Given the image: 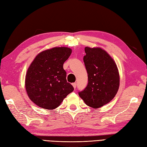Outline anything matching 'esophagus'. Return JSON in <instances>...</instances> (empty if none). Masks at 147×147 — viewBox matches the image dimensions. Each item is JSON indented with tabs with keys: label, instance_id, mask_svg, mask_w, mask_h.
<instances>
[{
	"label": "esophagus",
	"instance_id": "esophagus-1",
	"mask_svg": "<svg viewBox=\"0 0 147 147\" xmlns=\"http://www.w3.org/2000/svg\"><path fill=\"white\" fill-rule=\"evenodd\" d=\"M72 84H73V86L74 89H76V83H73Z\"/></svg>",
	"mask_w": 147,
	"mask_h": 147
}]
</instances>
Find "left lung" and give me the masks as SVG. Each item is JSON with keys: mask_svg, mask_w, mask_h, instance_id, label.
<instances>
[{"mask_svg": "<svg viewBox=\"0 0 147 147\" xmlns=\"http://www.w3.org/2000/svg\"><path fill=\"white\" fill-rule=\"evenodd\" d=\"M84 51L83 61L88 83L78 94L88 106L98 108L108 103L117 94L120 76L117 64L105 50L86 47Z\"/></svg>", "mask_w": 147, "mask_h": 147, "instance_id": "obj_1", "label": "left lung"}]
</instances>
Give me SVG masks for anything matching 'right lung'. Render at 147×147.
I'll list each match as a JSON object with an SVG mask.
<instances>
[{
  "label": "right lung",
  "mask_w": 147,
  "mask_h": 147,
  "mask_svg": "<svg viewBox=\"0 0 147 147\" xmlns=\"http://www.w3.org/2000/svg\"><path fill=\"white\" fill-rule=\"evenodd\" d=\"M71 53L68 47H54L37 54L30 64L26 76V89L30 100L38 107L54 110L73 91L63 69Z\"/></svg>",
  "instance_id": "obj_1"
}]
</instances>
